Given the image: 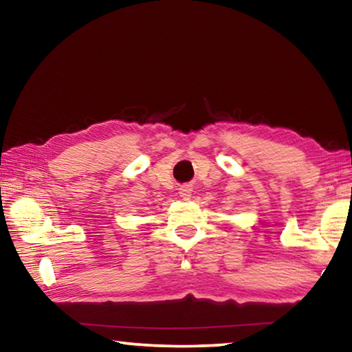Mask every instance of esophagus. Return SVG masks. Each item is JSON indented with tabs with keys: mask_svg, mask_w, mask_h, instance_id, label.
I'll list each match as a JSON object with an SVG mask.
<instances>
[{
	"mask_svg": "<svg viewBox=\"0 0 352 352\" xmlns=\"http://www.w3.org/2000/svg\"><path fill=\"white\" fill-rule=\"evenodd\" d=\"M190 190H192V189H190V186H188V184H186V186H182L180 188V195H182L183 200H189Z\"/></svg>",
	"mask_w": 352,
	"mask_h": 352,
	"instance_id": "34e87169",
	"label": "esophagus"
}]
</instances>
